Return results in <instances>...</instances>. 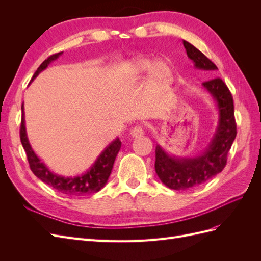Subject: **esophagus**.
I'll use <instances>...</instances> for the list:
<instances>
[{
	"label": "esophagus",
	"mask_w": 261,
	"mask_h": 261,
	"mask_svg": "<svg viewBox=\"0 0 261 261\" xmlns=\"http://www.w3.org/2000/svg\"><path fill=\"white\" fill-rule=\"evenodd\" d=\"M144 133H145V130L143 128V126L137 125V126H135V127H133L130 129V136L132 137H135V138L141 137V136L144 135Z\"/></svg>",
	"instance_id": "esophagus-1"
}]
</instances>
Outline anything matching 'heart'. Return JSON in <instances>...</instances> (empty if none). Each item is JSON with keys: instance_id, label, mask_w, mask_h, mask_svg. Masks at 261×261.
<instances>
[{"instance_id": "b5f03b06", "label": "heart", "mask_w": 261, "mask_h": 261, "mask_svg": "<svg viewBox=\"0 0 261 261\" xmlns=\"http://www.w3.org/2000/svg\"><path fill=\"white\" fill-rule=\"evenodd\" d=\"M129 70L134 75H143L150 72V80L160 86H169L173 83V69L167 61L139 57L129 63Z\"/></svg>"}]
</instances>
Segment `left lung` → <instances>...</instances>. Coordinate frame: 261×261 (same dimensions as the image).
<instances>
[{"label":"left lung","instance_id":"left-lung-1","mask_svg":"<svg viewBox=\"0 0 261 261\" xmlns=\"http://www.w3.org/2000/svg\"><path fill=\"white\" fill-rule=\"evenodd\" d=\"M187 57L194 62L196 68L212 74L218 67L206 55L193 44L183 41ZM219 110V124L209 146L204 151L193 158H176L169 155L156 145L154 169L162 183L171 189L184 191L199 186L222 171L227 160V153L236 137V123L232 93L225 83L219 77L202 83Z\"/></svg>","mask_w":261,"mask_h":261}]
</instances>
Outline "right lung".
Wrapping results in <instances>:
<instances>
[{
	"mask_svg": "<svg viewBox=\"0 0 261 261\" xmlns=\"http://www.w3.org/2000/svg\"><path fill=\"white\" fill-rule=\"evenodd\" d=\"M62 53L63 52L53 54L46 60H44L41 63V65L37 68L36 73L34 74L33 78H31V82L39 75V73H41L43 69L48 67V65L52 61L57 60ZM19 134L21 145L26 151L30 170L33 171L34 174L39 179H41L43 183L50 185L54 189H57L58 192L67 196H85L99 192L100 189L107 184L108 178L110 174H111L115 158L118 151H120L122 145L121 140L116 138L101 152V154L98 156V159L93 163L90 170L87 171L85 174L74 177H64L52 173L34 152L33 148H31L29 144L26 133L23 105L21 106V123Z\"/></svg>",
	"mask_w": 261,
	"mask_h": 261,
	"instance_id": "obj_1",
	"label": "right lung"
}]
</instances>
